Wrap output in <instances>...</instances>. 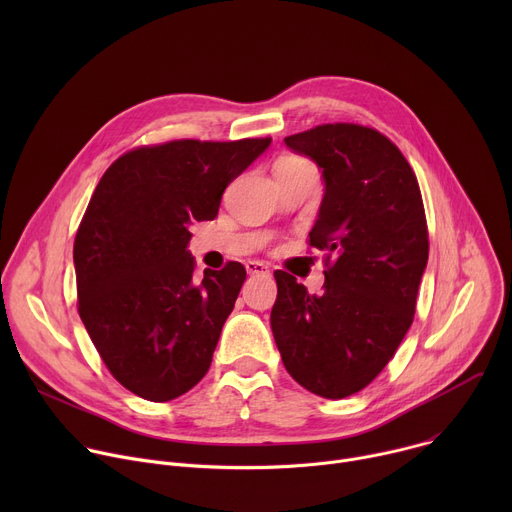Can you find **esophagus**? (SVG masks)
I'll return each mask as SVG.
<instances>
[{
    "instance_id": "obj_1",
    "label": "esophagus",
    "mask_w": 512,
    "mask_h": 512,
    "mask_svg": "<svg viewBox=\"0 0 512 512\" xmlns=\"http://www.w3.org/2000/svg\"><path fill=\"white\" fill-rule=\"evenodd\" d=\"M245 269L249 275H269V267L263 261H247Z\"/></svg>"
}]
</instances>
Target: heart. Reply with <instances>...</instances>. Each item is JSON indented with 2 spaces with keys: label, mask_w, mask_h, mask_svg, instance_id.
Returning <instances> with one entry per match:
<instances>
[{
  "label": "heart",
  "mask_w": 512,
  "mask_h": 512,
  "mask_svg": "<svg viewBox=\"0 0 512 512\" xmlns=\"http://www.w3.org/2000/svg\"><path fill=\"white\" fill-rule=\"evenodd\" d=\"M302 166H310V164L304 162V160H300V158H296V156H285V158H281V160L277 162L275 170H277V168H302Z\"/></svg>",
  "instance_id": "obj_1"
}]
</instances>
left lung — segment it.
<instances>
[{"mask_svg":"<svg viewBox=\"0 0 512 512\" xmlns=\"http://www.w3.org/2000/svg\"><path fill=\"white\" fill-rule=\"evenodd\" d=\"M283 141L322 172L310 245L334 263L320 296L273 273L271 330L291 377L342 399L385 369L413 322L429 253L421 192L397 145L375 129L328 123Z\"/></svg>","mask_w":512,"mask_h":512,"instance_id":"left-lung-1","label":"left lung"}]
</instances>
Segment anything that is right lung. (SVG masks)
<instances>
[{"instance_id": "obj_1", "label": "right lung", "mask_w": 512, "mask_h": 512, "mask_svg": "<svg viewBox=\"0 0 512 512\" xmlns=\"http://www.w3.org/2000/svg\"><path fill=\"white\" fill-rule=\"evenodd\" d=\"M271 139H180L139 148L103 174L75 239L81 320L111 375L166 403L210 369L247 271L231 261L194 279L190 227Z\"/></svg>"}]
</instances>
